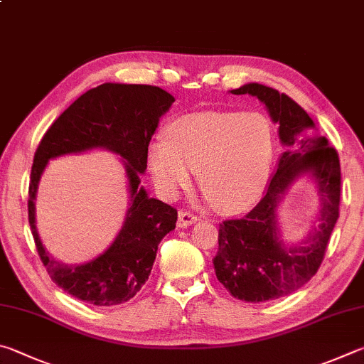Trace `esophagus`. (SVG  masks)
Instances as JSON below:
<instances>
[{"mask_svg": "<svg viewBox=\"0 0 364 364\" xmlns=\"http://www.w3.org/2000/svg\"><path fill=\"white\" fill-rule=\"evenodd\" d=\"M197 221H199V218L188 210H181L180 213H178V226L180 228H188Z\"/></svg>", "mask_w": 364, "mask_h": 364, "instance_id": "esophagus-1", "label": "esophagus"}]
</instances>
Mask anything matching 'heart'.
Masks as SVG:
<instances>
[{"mask_svg": "<svg viewBox=\"0 0 364 364\" xmlns=\"http://www.w3.org/2000/svg\"><path fill=\"white\" fill-rule=\"evenodd\" d=\"M275 157L272 122L262 113L210 111L183 116L151 143L148 167L157 188L175 197L199 183L223 211L253 207L267 188Z\"/></svg>", "mask_w": 364, "mask_h": 364, "instance_id": "heart-1", "label": "heart"}]
</instances>
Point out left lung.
Instances as JSON below:
<instances>
[{
  "instance_id": "obj_1",
  "label": "left lung",
  "mask_w": 364,
  "mask_h": 364,
  "mask_svg": "<svg viewBox=\"0 0 364 364\" xmlns=\"http://www.w3.org/2000/svg\"><path fill=\"white\" fill-rule=\"evenodd\" d=\"M230 94L253 95L266 105L270 119L279 124L285 153L259 203L243 218L220 224V248L213 266L216 279L237 299L272 301L306 285L321 266L339 218V156L316 130L312 117L288 95L257 82L242 85ZM304 174L314 177L319 189V226L301 246L288 247L279 239L276 207L289 186Z\"/></svg>"
}]
</instances>
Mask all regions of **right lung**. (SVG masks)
Masks as SVG:
<instances>
[{"label":"right lung","instance_id":"obj_1","mask_svg":"<svg viewBox=\"0 0 364 364\" xmlns=\"http://www.w3.org/2000/svg\"><path fill=\"white\" fill-rule=\"evenodd\" d=\"M175 98L156 85L105 82L82 94L46 132L33 159L28 223L38 255L55 285L94 306L109 307L132 299L146 283L157 247L176 226L173 207L149 197L140 186L148 146ZM103 147L122 156L129 181V210L112 247L84 264L52 258L38 239L34 202L45 165L54 156Z\"/></svg>","mask_w":364,"mask_h":364}]
</instances>
